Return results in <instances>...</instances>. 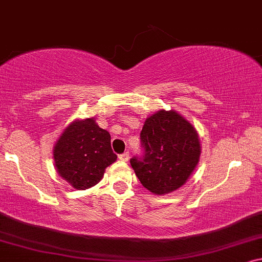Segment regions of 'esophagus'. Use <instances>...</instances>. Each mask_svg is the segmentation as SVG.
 Listing matches in <instances>:
<instances>
[{
	"instance_id": "34e87169",
	"label": "esophagus",
	"mask_w": 262,
	"mask_h": 262,
	"mask_svg": "<svg viewBox=\"0 0 262 262\" xmlns=\"http://www.w3.org/2000/svg\"><path fill=\"white\" fill-rule=\"evenodd\" d=\"M119 159L121 161H128L129 160V152H124L123 154H120Z\"/></svg>"
}]
</instances>
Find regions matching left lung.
<instances>
[{
    "instance_id": "1",
    "label": "left lung",
    "mask_w": 262,
    "mask_h": 262,
    "mask_svg": "<svg viewBox=\"0 0 262 262\" xmlns=\"http://www.w3.org/2000/svg\"><path fill=\"white\" fill-rule=\"evenodd\" d=\"M143 156L130 165L140 182L156 194L182 187L201 157L197 130L176 110L161 109L147 117L140 134Z\"/></svg>"
}]
</instances>
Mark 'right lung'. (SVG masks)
I'll use <instances>...</instances> for the list:
<instances>
[{
  "mask_svg": "<svg viewBox=\"0 0 262 262\" xmlns=\"http://www.w3.org/2000/svg\"><path fill=\"white\" fill-rule=\"evenodd\" d=\"M109 132L98 127L95 119L76 120L65 128L53 148L59 176L77 190L96 185L105 168L117 156L110 145Z\"/></svg>",
  "mask_w": 262,
  "mask_h": 262,
  "instance_id": "obj_1",
  "label": "right lung"
}]
</instances>
